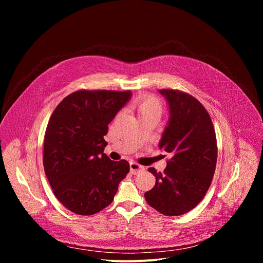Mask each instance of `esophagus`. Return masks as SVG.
Returning a JSON list of instances; mask_svg holds the SVG:
<instances>
[{
  "label": "esophagus",
  "instance_id": "esophagus-1",
  "mask_svg": "<svg viewBox=\"0 0 263 263\" xmlns=\"http://www.w3.org/2000/svg\"><path fill=\"white\" fill-rule=\"evenodd\" d=\"M143 170H144V167L142 165L138 164L137 162H135V161L130 162V172L132 174H136V173H138L140 171H143Z\"/></svg>",
  "mask_w": 263,
  "mask_h": 263
}]
</instances>
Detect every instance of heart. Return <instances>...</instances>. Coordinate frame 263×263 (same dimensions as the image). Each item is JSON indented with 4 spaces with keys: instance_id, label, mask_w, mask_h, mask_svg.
Returning <instances> with one entry per match:
<instances>
[{
    "instance_id": "heart-1",
    "label": "heart",
    "mask_w": 263,
    "mask_h": 263,
    "mask_svg": "<svg viewBox=\"0 0 263 263\" xmlns=\"http://www.w3.org/2000/svg\"><path fill=\"white\" fill-rule=\"evenodd\" d=\"M133 109L137 111L139 118L146 116H161L162 104L158 98L152 95H142L132 104Z\"/></svg>"
}]
</instances>
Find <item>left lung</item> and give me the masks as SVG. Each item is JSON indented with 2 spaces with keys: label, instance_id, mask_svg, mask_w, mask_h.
<instances>
[{
  "label": "left lung",
  "instance_id": "left-lung-1",
  "mask_svg": "<svg viewBox=\"0 0 263 263\" xmlns=\"http://www.w3.org/2000/svg\"><path fill=\"white\" fill-rule=\"evenodd\" d=\"M171 110V120L159 146L171 154L155 186L144 194L147 204L164 215H181L194 209L205 197L216 167L217 144L208 111L190 93L160 89Z\"/></svg>",
  "mask_w": 263,
  "mask_h": 263
}]
</instances>
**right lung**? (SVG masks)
Segmentation results:
<instances>
[{
	"label": "right lung",
	"mask_w": 263,
	"mask_h": 263,
	"mask_svg": "<svg viewBox=\"0 0 263 263\" xmlns=\"http://www.w3.org/2000/svg\"><path fill=\"white\" fill-rule=\"evenodd\" d=\"M131 91L80 89L55 108L44 138V168L58 201L79 215H92L114 201L128 161L104 154L108 124Z\"/></svg>",
	"instance_id": "right-lung-1"
}]
</instances>
